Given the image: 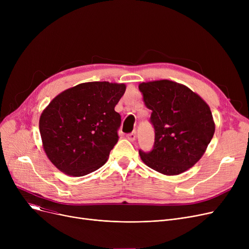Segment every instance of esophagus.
I'll list each match as a JSON object with an SVG mask.
<instances>
[{
    "label": "esophagus",
    "mask_w": 249,
    "mask_h": 249,
    "mask_svg": "<svg viewBox=\"0 0 249 249\" xmlns=\"http://www.w3.org/2000/svg\"><path fill=\"white\" fill-rule=\"evenodd\" d=\"M126 137H127L128 140L133 141V140H135V138H136V132H135V131H132L131 133H128V134L126 135Z\"/></svg>",
    "instance_id": "34e87169"
}]
</instances>
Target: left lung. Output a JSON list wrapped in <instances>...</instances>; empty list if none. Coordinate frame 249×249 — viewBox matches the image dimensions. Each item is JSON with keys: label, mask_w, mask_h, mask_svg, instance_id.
Returning <instances> with one entry per match:
<instances>
[{"label": "left lung", "mask_w": 249, "mask_h": 249, "mask_svg": "<svg viewBox=\"0 0 249 249\" xmlns=\"http://www.w3.org/2000/svg\"><path fill=\"white\" fill-rule=\"evenodd\" d=\"M143 102L151 110L154 129L150 151L139 150L142 161L166 176L186 172L205 152L215 132L210 108L189 88L167 80L139 85Z\"/></svg>", "instance_id": "left-lung-1"}]
</instances>
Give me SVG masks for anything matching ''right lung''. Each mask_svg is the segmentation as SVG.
<instances>
[{"label": "right lung", "mask_w": 249, "mask_h": 249, "mask_svg": "<svg viewBox=\"0 0 249 249\" xmlns=\"http://www.w3.org/2000/svg\"><path fill=\"white\" fill-rule=\"evenodd\" d=\"M125 89L123 84L85 83L49 103L39 130L45 153L59 171L83 177L107 161L119 139L121 116L114 108Z\"/></svg>", "instance_id": "right-lung-1"}]
</instances>
